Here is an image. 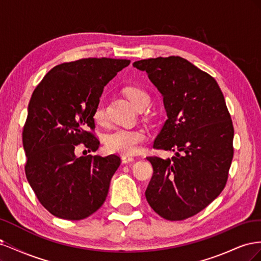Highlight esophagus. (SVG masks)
I'll list each match as a JSON object with an SVG mask.
<instances>
[{"label":"esophagus","mask_w":261,"mask_h":261,"mask_svg":"<svg viewBox=\"0 0 261 261\" xmlns=\"http://www.w3.org/2000/svg\"><path fill=\"white\" fill-rule=\"evenodd\" d=\"M134 160V158L133 156H129V155H123L122 156V162L123 163H129V162H133Z\"/></svg>","instance_id":"obj_1"}]
</instances>
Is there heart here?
I'll list each match as a JSON object with an SVG mask.
<instances>
[{
  "instance_id": "obj_1",
  "label": "heart",
  "mask_w": 261,
  "mask_h": 261,
  "mask_svg": "<svg viewBox=\"0 0 261 261\" xmlns=\"http://www.w3.org/2000/svg\"><path fill=\"white\" fill-rule=\"evenodd\" d=\"M125 93L132 103L138 108L144 101L150 100L148 93L136 87H128L125 89ZM106 106L103 99L98 101L94 108L93 118L97 123H103L106 121ZM146 140V134L141 129L132 128H117L109 133L105 137V144L110 152L122 154V155H133L135 154L139 146Z\"/></svg>"
}]
</instances>
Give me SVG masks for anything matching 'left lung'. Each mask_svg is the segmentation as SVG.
I'll return each mask as SVG.
<instances>
[{
  "label": "left lung",
  "instance_id": "8db88e82",
  "mask_svg": "<svg viewBox=\"0 0 261 261\" xmlns=\"http://www.w3.org/2000/svg\"><path fill=\"white\" fill-rule=\"evenodd\" d=\"M133 66L146 72L163 97L168 118L153 147L174 152L171 159L147 158L153 168L147 201L167 220L193 217L223 191L233 159L234 128L223 93L215 78L183 58Z\"/></svg>",
  "mask_w": 261,
  "mask_h": 261
}]
</instances>
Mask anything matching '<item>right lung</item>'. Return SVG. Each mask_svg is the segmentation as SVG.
I'll return each mask as SVG.
<instances>
[{"mask_svg":"<svg viewBox=\"0 0 261 261\" xmlns=\"http://www.w3.org/2000/svg\"><path fill=\"white\" fill-rule=\"evenodd\" d=\"M129 60L82 59L53 67L37 86L22 132L28 183L53 216L82 220L103 204L121 159L75 154L84 144L96 151L93 111L105 86Z\"/></svg>","mask_w":261,"mask_h":261,"instance_id":"obj_1","label":"right lung"}]
</instances>
